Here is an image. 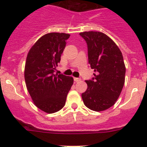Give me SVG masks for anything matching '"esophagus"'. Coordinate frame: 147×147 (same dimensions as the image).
I'll list each match as a JSON object with an SVG mask.
<instances>
[{
    "mask_svg": "<svg viewBox=\"0 0 147 147\" xmlns=\"http://www.w3.org/2000/svg\"><path fill=\"white\" fill-rule=\"evenodd\" d=\"M80 80H81L80 78H74V81H75V82H79V81H80Z\"/></svg>",
    "mask_w": 147,
    "mask_h": 147,
    "instance_id": "34e87169",
    "label": "esophagus"
}]
</instances>
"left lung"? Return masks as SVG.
<instances>
[{
	"mask_svg": "<svg viewBox=\"0 0 147 147\" xmlns=\"http://www.w3.org/2000/svg\"><path fill=\"white\" fill-rule=\"evenodd\" d=\"M87 45L88 61L95 73L86 80L87 89L82 94L84 105L96 112L106 110L115 104L122 90L126 68L119 47L101 32L80 33Z\"/></svg>",
	"mask_w": 147,
	"mask_h": 147,
	"instance_id": "8db88e82",
	"label": "left lung"
}]
</instances>
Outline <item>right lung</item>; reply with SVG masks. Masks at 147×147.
Segmentation results:
<instances>
[{
    "instance_id": "obj_1",
    "label": "right lung",
    "mask_w": 147,
    "mask_h": 147,
    "mask_svg": "<svg viewBox=\"0 0 147 147\" xmlns=\"http://www.w3.org/2000/svg\"><path fill=\"white\" fill-rule=\"evenodd\" d=\"M70 35L50 32L41 37L28 53L25 67L28 91L37 107L47 113L60 110L73 84V78L55 74Z\"/></svg>"
}]
</instances>
